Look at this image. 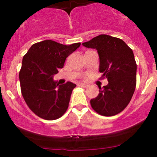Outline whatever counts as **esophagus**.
Here are the masks:
<instances>
[{
    "mask_svg": "<svg viewBox=\"0 0 157 157\" xmlns=\"http://www.w3.org/2000/svg\"><path fill=\"white\" fill-rule=\"evenodd\" d=\"M78 86H81V87H82V88H85V89H87V88L89 86L88 84H85V83H80V84H78Z\"/></svg>",
    "mask_w": 157,
    "mask_h": 157,
    "instance_id": "1",
    "label": "esophagus"
}]
</instances>
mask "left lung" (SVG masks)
<instances>
[{
  "mask_svg": "<svg viewBox=\"0 0 157 157\" xmlns=\"http://www.w3.org/2000/svg\"><path fill=\"white\" fill-rule=\"evenodd\" d=\"M87 48H96L100 57L101 79L109 84L98 86L100 93L90 101L99 114L111 117L123 111L130 102L136 84V63L132 49L117 37L100 35L82 44Z\"/></svg>",
  "mask_w": 157,
  "mask_h": 157,
  "instance_id": "obj_1",
  "label": "left lung"
}]
</instances>
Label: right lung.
Returning a JSON list of instances; mask_svg holds the SVG:
<instances>
[{
	"label": "right lung",
	"mask_w": 157,
	"mask_h": 157,
	"mask_svg": "<svg viewBox=\"0 0 157 157\" xmlns=\"http://www.w3.org/2000/svg\"><path fill=\"white\" fill-rule=\"evenodd\" d=\"M80 46V43L66 46L46 40L32 45L23 56L19 72L21 94L28 107L39 117L57 120L67 111L76 85L67 82L59 86L52 77Z\"/></svg>",
	"instance_id": "obj_1"
}]
</instances>
